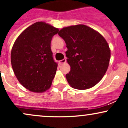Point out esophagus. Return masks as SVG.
Wrapping results in <instances>:
<instances>
[{
	"label": "esophagus",
	"mask_w": 128,
	"mask_h": 128,
	"mask_svg": "<svg viewBox=\"0 0 128 128\" xmlns=\"http://www.w3.org/2000/svg\"><path fill=\"white\" fill-rule=\"evenodd\" d=\"M66 62V58H64V59H63V60H60V61H59V62H60V64H64V63H65Z\"/></svg>",
	"instance_id": "obj_1"
}]
</instances>
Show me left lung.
I'll use <instances>...</instances> for the list:
<instances>
[{
    "instance_id": "8db88e82",
    "label": "left lung",
    "mask_w": 128,
    "mask_h": 128,
    "mask_svg": "<svg viewBox=\"0 0 128 128\" xmlns=\"http://www.w3.org/2000/svg\"><path fill=\"white\" fill-rule=\"evenodd\" d=\"M58 35L67 45L66 54L70 71L66 77L70 86L78 90L96 86L109 66L111 50L106 40L84 24L63 28Z\"/></svg>"
}]
</instances>
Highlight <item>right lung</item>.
Masks as SVG:
<instances>
[{
  "label": "right lung",
  "instance_id": "right-lung-1",
  "mask_svg": "<svg viewBox=\"0 0 128 128\" xmlns=\"http://www.w3.org/2000/svg\"><path fill=\"white\" fill-rule=\"evenodd\" d=\"M58 31L45 22H36L23 30L13 44V71L19 82L30 92L38 93L50 88L58 66L50 42Z\"/></svg>",
  "mask_w": 128,
  "mask_h": 128
}]
</instances>
